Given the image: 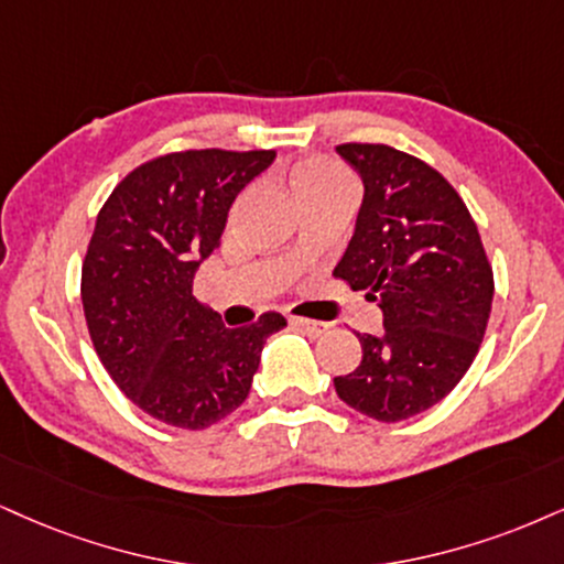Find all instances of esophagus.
I'll return each instance as SVG.
<instances>
[{
  "label": "esophagus",
  "mask_w": 564,
  "mask_h": 564,
  "mask_svg": "<svg viewBox=\"0 0 564 564\" xmlns=\"http://www.w3.org/2000/svg\"><path fill=\"white\" fill-rule=\"evenodd\" d=\"M290 326L297 332H303V335L308 337H322L326 329H329V324H322V322H314V318H303V316H290Z\"/></svg>",
  "instance_id": "esophagus-1"
}]
</instances>
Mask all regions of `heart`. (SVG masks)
Listing matches in <instances>:
<instances>
[{
  "label": "heart",
  "mask_w": 564,
  "mask_h": 564,
  "mask_svg": "<svg viewBox=\"0 0 564 564\" xmlns=\"http://www.w3.org/2000/svg\"><path fill=\"white\" fill-rule=\"evenodd\" d=\"M290 185H293L297 204H303V200L324 196V193L350 191V177L343 166L329 159H305L290 175Z\"/></svg>",
  "instance_id": "heart-1"
}]
</instances>
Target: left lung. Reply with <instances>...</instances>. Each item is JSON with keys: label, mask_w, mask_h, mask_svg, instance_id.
Listing matches in <instances>:
<instances>
[{"label": "left lung", "mask_w": 564, "mask_h": 564, "mask_svg": "<svg viewBox=\"0 0 564 564\" xmlns=\"http://www.w3.org/2000/svg\"><path fill=\"white\" fill-rule=\"evenodd\" d=\"M337 154L364 180V204L335 276L366 290L384 332L358 335L364 358L335 389L368 419L405 421L474 364L495 274L468 206L434 166L384 143H343Z\"/></svg>", "instance_id": "left-lung-1"}]
</instances>
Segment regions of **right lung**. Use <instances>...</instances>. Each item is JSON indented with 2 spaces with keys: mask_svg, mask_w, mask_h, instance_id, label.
<instances>
[{
  "mask_svg": "<svg viewBox=\"0 0 564 564\" xmlns=\"http://www.w3.org/2000/svg\"><path fill=\"white\" fill-rule=\"evenodd\" d=\"M274 151H177L135 166L101 206L83 261L88 335L124 398L177 429H208L246 402L282 314L240 329L193 295L227 212Z\"/></svg>",
  "mask_w": 564,
  "mask_h": 564,
  "instance_id": "right-lung-1",
  "label": "right lung"
}]
</instances>
